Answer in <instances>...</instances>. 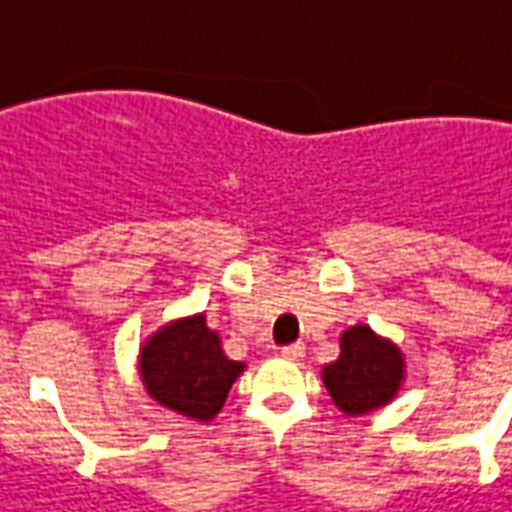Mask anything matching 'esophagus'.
Masks as SVG:
<instances>
[{
    "instance_id": "obj_1",
    "label": "esophagus",
    "mask_w": 512,
    "mask_h": 512,
    "mask_svg": "<svg viewBox=\"0 0 512 512\" xmlns=\"http://www.w3.org/2000/svg\"><path fill=\"white\" fill-rule=\"evenodd\" d=\"M281 355L286 360H299V357H305V344H286V347H281Z\"/></svg>"
}]
</instances>
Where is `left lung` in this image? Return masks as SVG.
I'll list each match as a JSON object with an SVG mask.
<instances>
[{
	"label": "left lung",
	"instance_id": "left-lung-1",
	"mask_svg": "<svg viewBox=\"0 0 512 512\" xmlns=\"http://www.w3.org/2000/svg\"><path fill=\"white\" fill-rule=\"evenodd\" d=\"M402 381V355L368 326L344 331L342 355L323 368L331 400L347 415H363L386 405Z\"/></svg>",
	"mask_w": 512,
	"mask_h": 512
}]
</instances>
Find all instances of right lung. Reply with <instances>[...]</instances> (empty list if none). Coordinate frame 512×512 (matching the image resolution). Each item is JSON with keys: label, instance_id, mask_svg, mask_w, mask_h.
<instances>
[{"label": "right lung", "instance_id": "obj_1", "mask_svg": "<svg viewBox=\"0 0 512 512\" xmlns=\"http://www.w3.org/2000/svg\"><path fill=\"white\" fill-rule=\"evenodd\" d=\"M139 371L147 392L160 405L186 418L210 421L244 365L228 360L220 350V336L207 328L205 315H194L170 323L144 344Z\"/></svg>", "mask_w": 512, "mask_h": 512}]
</instances>
